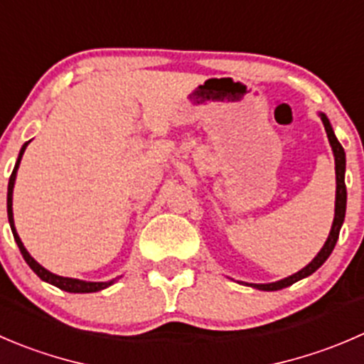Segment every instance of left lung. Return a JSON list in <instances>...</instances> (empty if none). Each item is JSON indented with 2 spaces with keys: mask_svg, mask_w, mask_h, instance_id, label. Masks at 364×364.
<instances>
[{
  "mask_svg": "<svg viewBox=\"0 0 364 364\" xmlns=\"http://www.w3.org/2000/svg\"><path fill=\"white\" fill-rule=\"evenodd\" d=\"M320 117H322L323 128H326L327 136H329L331 147H333L334 161H336V213H334V222H333V228H331L329 238H327L326 245L322 247V250L316 254V257L308 264V267L302 268L301 272H297V274H294V276L287 277V279L277 281V283L252 284V287L257 288V290H264V291L283 290V288L290 287V284H294V283H297V281L304 279V277L311 276L313 272L318 270V268L326 263V259L331 256L334 245H336L338 236H340V229H341V224H343V218H345V208H347V186H345V151H343V147H341V144L338 142L333 128H331L329 119H327L323 114H320Z\"/></svg>",
  "mask_w": 364,
  "mask_h": 364,
  "instance_id": "8db88e82",
  "label": "left lung"
}]
</instances>
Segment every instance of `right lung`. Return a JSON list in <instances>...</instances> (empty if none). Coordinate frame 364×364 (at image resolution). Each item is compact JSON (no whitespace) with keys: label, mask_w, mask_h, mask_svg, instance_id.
<instances>
[{"label":"right lung","mask_w":364,"mask_h":364,"mask_svg":"<svg viewBox=\"0 0 364 364\" xmlns=\"http://www.w3.org/2000/svg\"><path fill=\"white\" fill-rule=\"evenodd\" d=\"M26 146H28V142L24 144L23 149H21L19 158H17V161H16V167H14L12 174H10L9 193H6V211H9L10 228H12L14 238H16V243H17V247H19L21 254H23L24 261H26V263L30 264L31 270H33L35 274H37V276L41 277L42 281H46V283H49V284H55V287L60 288V290L70 291V294H90V291L105 290V288H108V287H110V284H114V281H108V283H87V281L70 279V277H60V276H55V274H51V272L46 270L44 267H41V264H38L37 261H35L33 257H31L30 254H28V250L24 249L23 242H21V238H19V236H17L16 228H14V217H12V190H14V181H16L17 167H19V161H21V158H23V153H24V149H26Z\"/></svg>","instance_id":"add662e5"}]
</instances>
